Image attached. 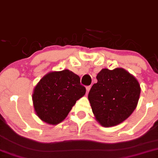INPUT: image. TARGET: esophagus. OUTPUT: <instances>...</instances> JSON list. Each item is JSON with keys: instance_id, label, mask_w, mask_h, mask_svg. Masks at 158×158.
<instances>
[{"instance_id": "34e87169", "label": "esophagus", "mask_w": 158, "mask_h": 158, "mask_svg": "<svg viewBox=\"0 0 158 158\" xmlns=\"http://www.w3.org/2000/svg\"><path fill=\"white\" fill-rule=\"evenodd\" d=\"M90 90V86H87L86 87V91H87V94H88L89 91Z\"/></svg>"}]
</instances>
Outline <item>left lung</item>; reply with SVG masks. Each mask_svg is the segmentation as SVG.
Masks as SVG:
<instances>
[{"mask_svg": "<svg viewBox=\"0 0 158 158\" xmlns=\"http://www.w3.org/2000/svg\"><path fill=\"white\" fill-rule=\"evenodd\" d=\"M91 87L88 100L95 119L104 127L116 126L133 113L140 94L138 81L121 68H103Z\"/></svg>", "mask_w": 158, "mask_h": 158, "instance_id": "1", "label": "left lung"}]
</instances>
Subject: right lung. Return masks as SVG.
Returning <instances> with one entry per match:
<instances>
[{"instance_id": "add662e5", "label": "right lung", "mask_w": 158, "mask_h": 158, "mask_svg": "<svg viewBox=\"0 0 158 158\" xmlns=\"http://www.w3.org/2000/svg\"><path fill=\"white\" fill-rule=\"evenodd\" d=\"M85 93V87L80 85V78L73 72L68 69L51 71L34 88L35 111L45 123L56 125L67 117L76 102Z\"/></svg>"}]
</instances>
